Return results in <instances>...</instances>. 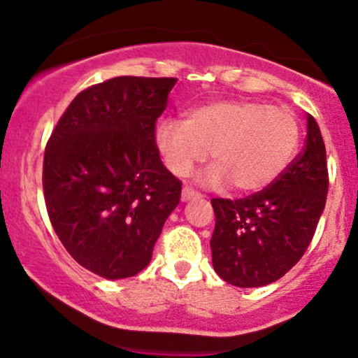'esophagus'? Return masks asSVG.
Here are the masks:
<instances>
[{
    "label": "esophagus",
    "instance_id": "obj_1",
    "mask_svg": "<svg viewBox=\"0 0 358 358\" xmlns=\"http://www.w3.org/2000/svg\"><path fill=\"white\" fill-rule=\"evenodd\" d=\"M198 196H200V193H198V191H194L193 187H189V186L182 187V200H189V198H198Z\"/></svg>",
    "mask_w": 358,
    "mask_h": 358
}]
</instances>
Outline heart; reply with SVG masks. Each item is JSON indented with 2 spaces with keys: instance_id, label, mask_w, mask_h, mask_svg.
Listing matches in <instances>:
<instances>
[{
  "instance_id": "1",
  "label": "heart",
  "mask_w": 358,
  "mask_h": 358,
  "mask_svg": "<svg viewBox=\"0 0 358 358\" xmlns=\"http://www.w3.org/2000/svg\"><path fill=\"white\" fill-rule=\"evenodd\" d=\"M301 127L292 111L256 101H212L186 113L184 120H164L155 144L172 174H189L207 160L212 186L231 184L238 193H257L275 182L294 160Z\"/></svg>"
}]
</instances>
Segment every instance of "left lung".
Masks as SVG:
<instances>
[{"label":"left lung","mask_w":358,"mask_h":358,"mask_svg":"<svg viewBox=\"0 0 358 358\" xmlns=\"http://www.w3.org/2000/svg\"><path fill=\"white\" fill-rule=\"evenodd\" d=\"M329 189L327 157L318 123L308 115L303 151L275 182L250 196L212 198V264L236 287H261L284 277L303 257Z\"/></svg>","instance_id":"1"}]
</instances>
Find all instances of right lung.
Masks as SVG:
<instances>
[{"label": "right lung", "instance_id": "add662e5", "mask_svg": "<svg viewBox=\"0 0 358 358\" xmlns=\"http://www.w3.org/2000/svg\"><path fill=\"white\" fill-rule=\"evenodd\" d=\"M176 81L118 76L85 88L45 148L48 217L73 259L99 277L143 271L180 200L182 182L155 144Z\"/></svg>", "mask_w": 358, "mask_h": 358}]
</instances>
